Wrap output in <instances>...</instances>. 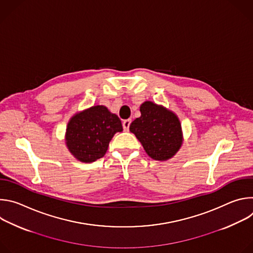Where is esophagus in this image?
<instances>
[{
    "instance_id": "34e87169",
    "label": "esophagus",
    "mask_w": 253,
    "mask_h": 253,
    "mask_svg": "<svg viewBox=\"0 0 253 253\" xmlns=\"http://www.w3.org/2000/svg\"><path fill=\"white\" fill-rule=\"evenodd\" d=\"M130 124H131V120H130V119H127V120H124V121H123L122 125H123V129H124V131H128V130H129Z\"/></svg>"
}]
</instances>
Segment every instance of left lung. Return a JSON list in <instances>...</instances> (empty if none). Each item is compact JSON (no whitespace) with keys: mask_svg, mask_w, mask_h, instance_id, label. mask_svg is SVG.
Returning a JSON list of instances; mask_svg holds the SVG:
<instances>
[{"mask_svg":"<svg viewBox=\"0 0 253 253\" xmlns=\"http://www.w3.org/2000/svg\"><path fill=\"white\" fill-rule=\"evenodd\" d=\"M140 112L141 117L131 123L130 131L151 158H171L182 144L181 125L176 115L152 102L143 103Z\"/></svg>","mask_w":253,"mask_h":253,"instance_id":"obj_1","label":"left lung"}]
</instances>
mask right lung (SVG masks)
I'll list each match as a JSON object with an SVG mask.
<instances>
[{"mask_svg": "<svg viewBox=\"0 0 253 253\" xmlns=\"http://www.w3.org/2000/svg\"><path fill=\"white\" fill-rule=\"evenodd\" d=\"M122 130L117 115L105 106H94L70 120L66 143L70 152L78 160L93 162L106 154L114 134Z\"/></svg>", "mask_w": 253, "mask_h": 253, "instance_id": "obj_1", "label": "right lung"}]
</instances>
